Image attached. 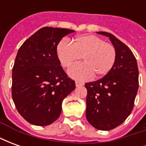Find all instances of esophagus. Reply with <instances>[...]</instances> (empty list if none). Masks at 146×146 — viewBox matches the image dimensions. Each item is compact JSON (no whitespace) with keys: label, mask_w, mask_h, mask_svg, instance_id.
Segmentation results:
<instances>
[{"label":"esophagus","mask_w":146,"mask_h":146,"mask_svg":"<svg viewBox=\"0 0 146 146\" xmlns=\"http://www.w3.org/2000/svg\"><path fill=\"white\" fill-rule=\"evenodd\" d=\"M75 84H76V87H80V86L84 85V83L80 82V81H76V82H75Z\"/></svg>","instance_id":"esophagus-1"}]
</instances>
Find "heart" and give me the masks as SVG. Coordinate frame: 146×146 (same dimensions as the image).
I'll use <instances>...</instances> for the list:
<instances>
[{
	"mask_svg": "<svg viewBox=\"0 0 146 146\" xmlns=\"http://www.w3.org/2000/svg\"><path fill=\"white\" fill-rule=\"evenodd\" d=\"M57 54L65 68H70L82 57L84 63L69 71L71 77L80 80H88L94 75L95 77L106 76L113 69L116 58L115 47L92 34L76 36L73 43L62 39L57 45Z\"/></svg>",
	"mask_w": 146,
	"mask_h": 146,
	"instance_id": "heart-1",
	"label": "heart"
}]
</instances>
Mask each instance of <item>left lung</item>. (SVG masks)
I'll return each instance as SVG.
<instances>
[{"label": "left lung", "instance_id": "8db88e82", "mask_svg": "<svg viewBox=\"0 0 146 146\" xmlns=\"http://www.w3.org/2000/svg\"><path fill=\"white\" fill-rule=\"evenodd\" d=\"M108 36L116 51L113 69L104 77L86 83V117L90 124L101 131L115 128L131 114L138 89L137 61L131 49L107 32H97Z\"/></svg>", "mask_w": 146, "mask_h": 146}]
</instances>
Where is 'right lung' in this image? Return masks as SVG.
<instances>
[{"mask_svg":"<svg viewBox=\"0 0 146 146\" xmlns=\"http://www.w3.org/2000/svg\"><path fill=\"white\" fill-rule=\"evenodd\" d=\"M74 30L43 27L22 44L12 69L11 95L21 116L31 124L47 126L62 112V102L76 88L60 66L57 45Z\"/></svg>","mask_w":146,"mask_h":146,"instance_id":"1","label":"right lung"}]
</instances>
